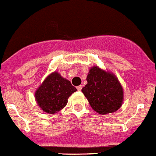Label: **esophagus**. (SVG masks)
<instances>
[{
  "label": "esophagus",
  "mask_w": 156,
  "mask_h": 156,
  "mask_svg": "<svg viewBox=\"0 0 156 156\" xmlns=\"http://www.w3.org/2000/svg\"><path fill=\"white\" fill-rule=\"evenodd\" d=\"M82 88H83V86H82V85H80V86H77V87H76V89H77L78 91H81Z\"/></svg>",
  "instance_id": "esophagus-1"
}]
</instances>
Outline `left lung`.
Returning <instances> with one entry per match:
<instances>
[{
  "mask_svg": "<svg viewBox=\"0 0 156 156\" xmlns=\"http://www.w3.org/2000/svg\"><path fill=\"white\" fill-rule=\"evenodd\" d=\"M82 92L94 111L100 115L117 112L124 100V91L115 74L94 66L88 73Z\"/></svg>",
  "mask_w": 156,
  "mask_h": 156,
  "instance_id": "left-lung-1",
  "label": "left lung"
}]
</instances>
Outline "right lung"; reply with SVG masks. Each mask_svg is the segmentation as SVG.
<instances>
[{
    "label": "right lung",
    "instance_id": "right-lung-1",
    "mask_svg": "<svg viewBox=\"0 0 156 156\" xmlns=\"http://www.w3.org/2000/svg\"><path fill=\"white\" fill-rule=\"evenodd\" d=\"M77 91L67 79L58 72L51 73L35 91V98L41 110L55 114L64 108L69 97Z\"/></svg>",
    "mask_w": 156,
    "mask_h": 156
}]
</instances>
